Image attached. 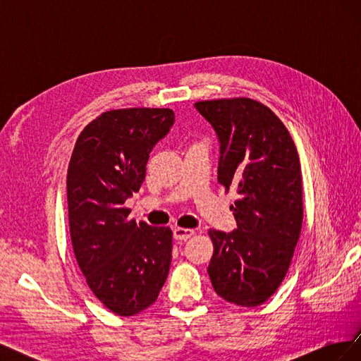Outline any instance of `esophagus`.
<instances>
[{
  "label": "esophagus",
  "instance_id": "obj_1",
  "mask_svg": "<svg viewBox=\"0 0 361 361\" xmlns=\"http://www.w3.org/2000/svg\"><path fill=\"white\" fill-rule=\"evenodd\" d=\"M192 235H194V231H191V228L176 227L173 231V236H174V239H178V241H187V239L191 238Z\"/></svg>",
  "mask_w": 361,
  "mask_h": 361
}]
</instances>
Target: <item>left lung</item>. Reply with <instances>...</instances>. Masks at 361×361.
<instances>
[{"instance_id": "8db88e82", "label": "left lung", "mask_w": 361, "mask_h": 361, "mask_svg": "<svg viewBox=\"0 0 361 361\" xmlns=\"http://www.w3.org/2000/svg\"><path fill=\"white\" fill-rule=\"evenodd\" d=\"M220 143L218 182L236 190L231 206L238 228L209 231L207 274L228 302L256 307L285 279L302 224L297 147L268 106L247 97L194 104Z\"/></svg>"}]
</instances>
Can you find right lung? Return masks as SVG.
<instances>
[{
    "label": "right lung",
    "mask_w": 361,
    "mask_h": 361,
    "mask_svg": "<svg viewBox=\"0 0 361 361\" xmlns=\"http://www.w3.org/2000/svg\"><path fill=\"white\" fill-rule=\"evenodd\" d=\"M169 108L111 110L76 140L68 207L76 262L106 309L134 316L158 298L171 262V231L128 220L125 202L146 178L154 146L169 134Z\"/></svg>",
    "instance_id": "add662e5"
}]
</instances>
